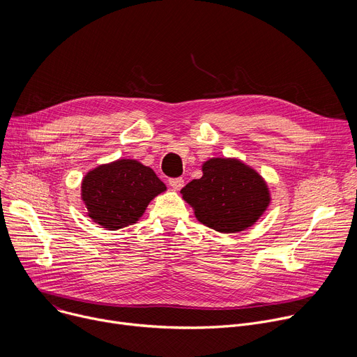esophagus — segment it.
<instances>
[{"label": "esophagus", "instance_id": "esophagus-1", "mask_svg": "<svg viewBox=\"0 0 357 357\" xmlns=\"http://www.w3.org/2000/svg\"><path fill=\"white\" fill-rule=\"evenodd\" d=\"M169 185H171L175 190H179V189L185 185V182H183L182 178H171V179H169Z\"/></svg>", "mask_w": 357, "mask_h": 357}]
</instances>
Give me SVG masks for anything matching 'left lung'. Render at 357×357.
I'll return each mask as SVG.
<instances>
[{
  "instance_id": "obj_1",
  "label": "left lung",
  "mask_w": 357,
  "mask_h": 357,
  "mask_svg": "<svg viewBox=\"0 0 357 357\" xmlns=\"http://www.w3.org/2000/svg\"><path fill=\"white\" fill-rule=\"evenodd\" d=\"M202 178L182 188L195 218L220 233L251 227L267 211L271 195L264 178L237 158H211L202 165Z\"/></svg>"
}]
</instances>
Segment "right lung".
Masks as SVG:
<instances>
[{"label": "right lung", "instance_id": "add662e5", "mask_svg": "<svg viewBox=\"0 0 357 357\" xmlns=\"http://www.w3.org/2000/svg\"><path fill=\"white\" fill-rule=\"evenodd\" d=\"M165 190V183L149 167L124 158L89 171L80 195L94 223L119 230L137 223L149 202Z\"/></svg>", "mask_w": 357, "mask_h": 357}]
</instances>
